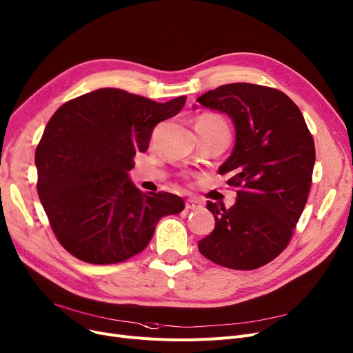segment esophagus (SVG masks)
<instances>
[{
	"mask_svg": "<svg viewBox=\"0 0 353 353\" xmlns=\"http://www.w3.org/2000/svg\"><path fill=\"white\" fill-rule=\"evenodd\" d=\"M185 208H187V210H200V208H203V204H201L200 201L194 200V199H190V200H187V203H185Z\"/></svg>",
	"mask_w": 353,
	"mask_h": 353,
	"instance_id": "esophagus-1",
	"label": "esophagus"
}]
</instances>
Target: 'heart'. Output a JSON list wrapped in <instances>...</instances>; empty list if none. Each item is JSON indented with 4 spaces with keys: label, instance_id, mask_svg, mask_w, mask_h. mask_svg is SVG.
Wrapping results in <instances>:
<instances>
[{
    "label": "heart",
    "instance_id": "obj_1",
    "mask_svg": "<svg viewBox=\"0 0 353 353\" xmlns=\"http://www.w3.org/2000/svg\"><path fill=\"white\" fill-rule=\"evenodd\" d=\"M195 125H200V128H204V129H210V130H228V124H225V121L216 116V114H203L200 116L199 119H196V124Z\"/></svg>",
    "mask_w": 353,
    "mask_h": 353
}]
</instances>
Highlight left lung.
Returning a JSON list of instances; mask_svg holds the SVG:
<instances>
[{"instance_id":"obj_1","label":"left lung","mask_w":353,"mask_h":353,"mask_svg":"<svg viewBox=\"0 0 353 353\" xmlns=\"http://www.w3.org/2000/svg\"><path fill=\"white\" fill-rule=\"evenodd\" d=\"M196 101L234 124V148L219 174H229L228 184L237 188L230 208L207 203L216 225L199 249L230 270H256L287 248L303 213L316 161L313 136L300 108L275 88L236 82Z\"/></svg>"}]
</instances>
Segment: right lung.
<instances>
[{"mask_svg": "<svg viewBox=\"0 0 353 353\" xmlns=\"http://www.w3.org/2000/svg\"><path fill=\"white\" fill-rule=\"evenodd\" d=\"M187 97L168 103L100 88L56 110L36 148L37 194L59 243L75 258L119 263L142 252L158 221L185 204L171 192L145 194L129 178L136 152Z\"/></svg>", "mask_w": 353, "mask_h": 353, "instance_id": "right-lung-1", "label": "right lung"}]
</instances>
